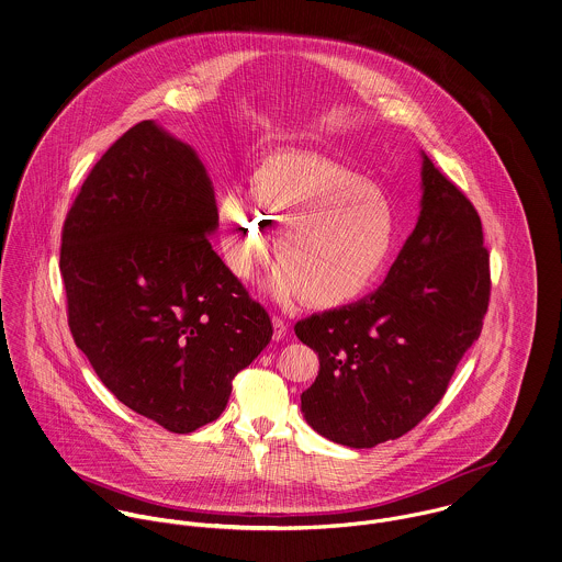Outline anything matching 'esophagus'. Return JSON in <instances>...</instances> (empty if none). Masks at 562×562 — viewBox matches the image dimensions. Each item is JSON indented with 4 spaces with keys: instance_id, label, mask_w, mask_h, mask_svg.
<instances>
[{
    "instance_id": "34e87169",
    "label": "esophagus",
    "mask_w": 562,
    "mask_h": 562,
    "mask_svg": "<svg viewBox=\"0 0 562 562\" xmlns=\"http://www.w3.org/2000/svg\"><path fill=\"white\" fill-rule=\"evenodd\" d=\"M271 326H273V340H282V338L286 337L289 328H286V324L280 317H273Z\"/></svg>"
}]
</instances>
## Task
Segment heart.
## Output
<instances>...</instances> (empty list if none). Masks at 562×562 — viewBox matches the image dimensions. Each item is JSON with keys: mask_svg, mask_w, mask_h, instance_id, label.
<instances>
[{"mask_svg": "<svg viewBox=\"0 0 562 562\" xmlns=\"http://www.w3.org/2000/svg\"><path fill=\"white\" fill-rule=\"evenodd\" d=\"M247 195L220 198L225 265L238 280L251 278L271 249L280 262L269 276L276 300L330 311L364 295L382 273L395 238L389 202L358 171L337 160L282 151L247 178Z\"/></svg>", "mask_w": 562, "mask_h": 562, "instance_id": "b5f03b06", "label": "heart"}]
</instances>
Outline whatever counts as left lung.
I'll list each match as a JSON object with an SVG mask.
<instances>
[{"instance_id": "1", "label": "left lung", "mask_w": 562, "mask_h": 562, "mask_svg": "<svg viewBox=\"0 0 562 562\" xmlns=\"http://www.w3.org/2000/svg\"><path fill=\"white\" fill-rule=\"evenodd\" d=\"M422 158L419 220L380 289L295 324L319 356V375L302 393L304 419L347 448H375L413 430L446 395L488 308L482 222Z\"/></svg>"}]
</instances>
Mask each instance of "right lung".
Returning a JSON list of instances; mask_svg holds the SVG:
<instances>
[{
	"instance_id": "1",
	"label": "right lung",
	"mask_w": 562,
	"mask_h": 562,
	"mask_svg": "<svg viewBox=\"0 0 562 562\" xmlns=\"http://www.w3.org/2000/svg\"><path fill=\"white\" fill-rule=\"evenodd\" d=\"M217 227L204 162L156 121L100 158L63 227L76 345L121 404L176 435L224 413L234 375L273 335L213 249Z\"/></svg>"
}]
</instances>
